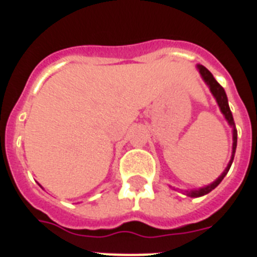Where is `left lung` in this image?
I'll return each mask as SVG.
<instances>
[{
  "label": "left lung",
  "instance_id": "left-lung-1",
  "mask_svg": "<svg viewBox=\"0 0 257 257\" xmlns=\"http://www.w3.org/2000/svg\"><path fill=\"white\" fill-rule=\"evenodd\" d=\"M197 68H198L199 73H201L202 78L205 79V82L207 83V86L210 87V91L212 92V95L215 96V99H216L217 104H219L220 106V110H221V113L224 115H225V119L228 121V123L230 124L231 127H233V152H231V158L230 161H229L228 163V167L225 169V171L222 172L221 175H220L219 178L216 179V180L213 181L212 184H210V185H207V187H203L201 188V189H197V190H190V192H187V194L189 197H201V196H205V194H207V193H210L211 190L215 189V188L219 185L220 183H221V180L224 179V176H225L226 174H228L229 169H230L231 163H233V160H234V154H235V148H237V128H235V123H234V119H233V114H231L230 112V108H229V104H228V97H226V94H225V90L220 86V83L217 82L216 79L213 78V76L211 74L210 70L207 69L206 67H203V65H197Z\"/></svg>",
  "mask_w": 257,
  "mask_h": 257
}]
</instances>
